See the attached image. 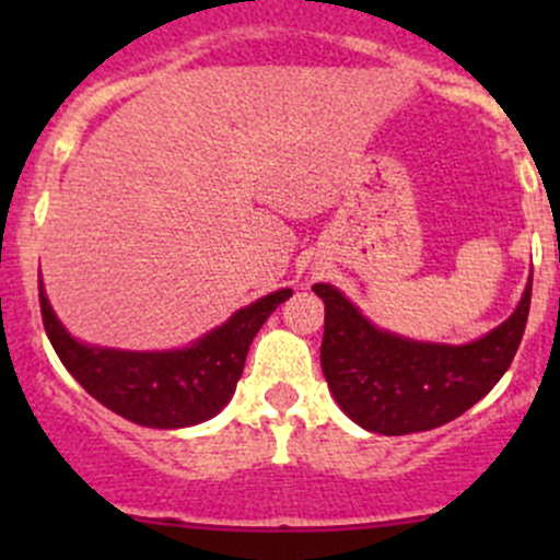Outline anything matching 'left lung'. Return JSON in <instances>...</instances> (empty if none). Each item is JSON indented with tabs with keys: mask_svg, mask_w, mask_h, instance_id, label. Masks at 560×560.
Wrapping results in <instances>:
<instances>
[{
	"mask_svg": "<svg viewBox=\"0 0 560 560\" xmlns=\"http://www.w3.org/2000/svg\"><path fill=\"white\" fill-rule=\"evenodd\" d=\"M314 292L325 301L327 387L358 425L385 436L431 431L485 398L515 360L530 308L528 281L510 319L479 341L447 347L380 330L336 287L314 284Z\"/></svg>",
	"mask_w": 560,
	"mask_h": 560,
	"instance_id": "left-lung-1",
	"label": "left lung"
}]
</instances>
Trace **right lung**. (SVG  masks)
Here are the masks:
<instances>
[{
  "instance_id": "right-lung-1",
  "label": "right lung",
  "mask_w": 560,
  "mask_h": 560,
  "mask_svg": "<svg viewBox=\"0 0 560 560\" xmlns=\"http://www.w3.org/2000/svg\"><path fill=\"white\" fill-rule=\"evenodd\" d=\"M292 290L270 292L222 327L178 352H118L75 341L39 284L45 332L65 369L92 398L145 428H186L211 420L233 398L252 338Z\"/></svg>"
}]
</instances>
